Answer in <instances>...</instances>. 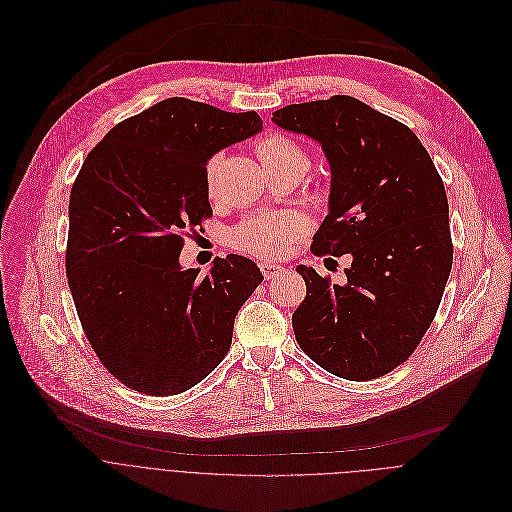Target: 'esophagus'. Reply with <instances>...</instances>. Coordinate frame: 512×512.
I'll return each instance as SVG.
<instances>
[{
	"mask_svg": "<svg viewBox=\"0 0 512 512\" xmlns=\"http://www.w3.org/2000/svg\"><path fill=\"white\" fill-rule=\"evenodd\" d=\"M260 270H262V274H264L266 280L276 278L278 274L284 272V268H282L280 264H274V262H260Z\"/></svg>",
	"mask_w": 512,
	"mask_h": 512,
	"instance_id": "34e87169",
	"label": "esophagus"
}]
</instances>
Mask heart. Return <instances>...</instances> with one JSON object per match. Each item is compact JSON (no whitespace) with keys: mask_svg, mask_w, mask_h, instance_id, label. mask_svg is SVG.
<instances>
[{"mask_svg":"<svg viewBox=\"0 0 512 512\" xmlns=\"http://www.w3.org/2000/svg\"><path fill=\"white\" fill-rule=\"evenodd\" d=\"M254 149L266 171L296 169L302 175L306 167H309V157H306L302 147L280 133H270L260 137ZM222 159H224V153H214L206 163V175L203 177H206V187L210 195L216 193V181H218ZM302 232H304V222L300 216L292 212L264 214V216H256L240 222L228 234V242L232 248L244 254L274 258V256H280Z\"/></svg>","mask_w":512,"mask_h":512,"instance_id":"b5f03b06","label":"heart"}]
</instances>
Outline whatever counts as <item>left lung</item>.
Returning a JSON list of instances; mask_svg holds the SVG:
<instances>
[{
    "instance_id": "8db88e82",
    "label": "left lung",
    "mask_w": 512,
    "mask_h": 512,
    "mask_svg": "<svg viewBox=\"0 0 512 512\" xmlns=\"http://www.w3.org/2000/svg\"><path fill=\"white\" fill-rule=\"evenodd\" d=\"M272 121L315 139L331 167L313 254H351L345 284L296 268L306 296L292 315L294 337L337 377H381L430 329L452 270L442 177L412 129L353 96L288 105Z\"/></svg>"
}]
</instances>
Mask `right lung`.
Instances as JSON below:
<instances>
[{
	"label": "right lung",
	"instance_id": "add662e5",
	"mask_svg": "<svg viewBox=\"0 0 512 512\" xmlns=\"http://www.w3.org/2000/svg\"><path fill=\"white\" fill-rule=\"evenodd\" d=\"M260 131L256 111L173 96L113 127L84 159L68 206V286L94 353L127 387L183 393L230 351L260 268L230 254L201 276L179 254L187 230L212 216L208 159Z\"/></svg>",
	"mask_w": 512,
	"mask_h": 512
}]
</instances>
